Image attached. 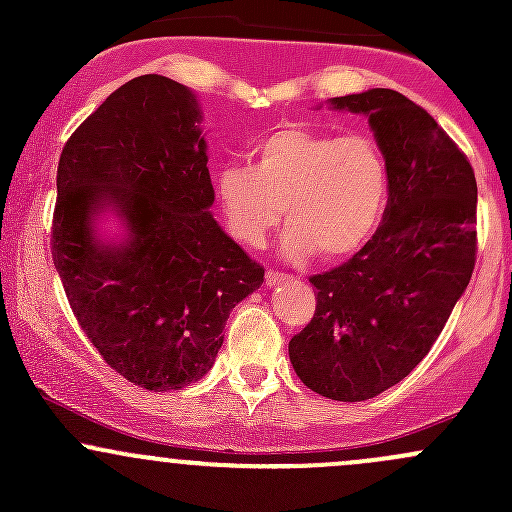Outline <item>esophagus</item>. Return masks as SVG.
I'll use <instances>...</instances> for the list:
<instances>
[{
	"label": "esophagus",
	"mask_w": 512,
	"mask_h": 512,
	"mask_svg": "<svg viewBox=\"0 0 512 512\" xmlns=\"http://www.w3.org/2000/svg\"><path fill=\"white\" fill-rule=\"evenodd\" d=\"M282 280H287L285 272H277V270H267V272H265V285H267V287L280 285Z\"/></svg>",
	"instance_id": "1"
}]
</instances>
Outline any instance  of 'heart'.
<instances>
[{
  "label": "heart",
  "mask_w": 512,
  "mask_h": 512,
  "mask_svg": "<svg viewBox=\"0 0 512 512\" xmlns=\"http://www.w3.org/2000/svg\"><path fill=\"white\" fill-rule=\"evenodd\" d=\"M252 165L225 163L215 193L237 242L260 247L285 220L282 252L337 262L352 257L379 230L389 200V170L369 136L282 123L257 138Z\"/></svg>",
  "instance_id": "b5f03b06"
}]
</instances>
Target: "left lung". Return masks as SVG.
<instances>
[{
	"instance_id": "8db88e82",
	"label": "left lung",
	"mask_w": 512,
	"mask_h": 512,
	"mask_svg": "<svg viewBox=\"0 0 512 512\" xmlns=\"http://www.w3.org/2000/svg\"><path fill=\"white\" fill-rule=\"evenodd\" d=\"M366 113L389 170L384 223L344 265L309 277L314 317L289 342L294 371L332 401H366L431 352L476 267L471 160L399 91L332 98Z\"/></svg>"
}]
</instances>
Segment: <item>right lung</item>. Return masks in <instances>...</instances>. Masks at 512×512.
I'll use <instances>...</instances> for the list:
<instances>
[{
  "label": "right lung",
  "instance_id": "right-lung-1",
  "mask_svg": "<svg viewBox=\"0 0 512 512\" xmlns=\"http://www.w3.org/2000/svg\"><path fill=\"white\" fill-rule=\"evenodd\" d=\"M200 111L183 84L131 79L71 133L56 170L51 257L76 322L113 371L148 391L203 379L232 307L265 280L210 215ZM113 202L132 240L103 248L90 215Z\"/></svg>",
  "mask_w": 512,
  "mask_h": 512
}]
</instances>
